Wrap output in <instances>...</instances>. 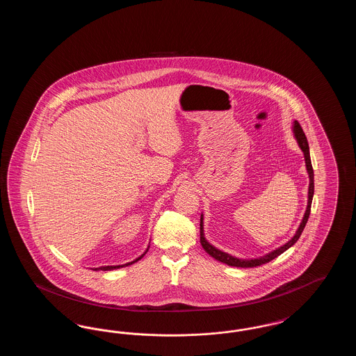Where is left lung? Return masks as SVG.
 I'll return each mask as SVG.
<instances>
[{
	"instance_id": "1",
	"label": "left lung",
	"mask_w": 356,
	"mask_h": 356,
	"mask_svg": "<svg viewBox=\"0 0 356 356\" xmlns=\"http://www.w3.org/2000/svg\"><path fill=\"white\" fill-rule=\"evenodd\" d=\"M293 135L295 138L300 147V149L305 153V168L308 172V176H309V186H308V203H307V209H305V216H303V220L300 222L296 234L293 235V237L287 241L284 245L273 250L270 254H264V256H260L257 259H237L235 256H231L227 252H222L220 250L215 248L212 244H209L205 237H204V222H203V215L200 218V243L203 245L205 252L212 256L213 259L219 260L221 263H225L231 267H240V268H252V267H257V266H261V264H266L268 261L273 260L275 257H277L279 254H283L284 251H287L289 247H292L302 235L303 229H305V224L308 221L309 218V212H311V204H312V197H314V170H312V164H311V157H309V147H308V141H307V137H305V132L300 127V124L298 121H293Z\"/></svg>"
}]
</instances>
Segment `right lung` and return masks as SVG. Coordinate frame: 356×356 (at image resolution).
<instances>
[{"label": "right lung", "instance_id": "add662e5", "mask_svg": "<svg viewBox=\"0 0 356 356\" xmlns=\"http://www.w3.org/2000/svg\"><path fill=\"white\" fill-rule=\"evenodd\" d=\"M149 248V247H148ZM148 248H147V251H148ZM147 251L144 252V254H141L140 257H137L136 260L134 261H131V263H127V264H124V266H105V267H100V268H95V270H102V271H111V270H116V268H120V267H127V266H131V264H134L136 261H138L144 254H147Z\"/></svg>", "mask_w": 356, "mask_h": 356}]
</instances>
